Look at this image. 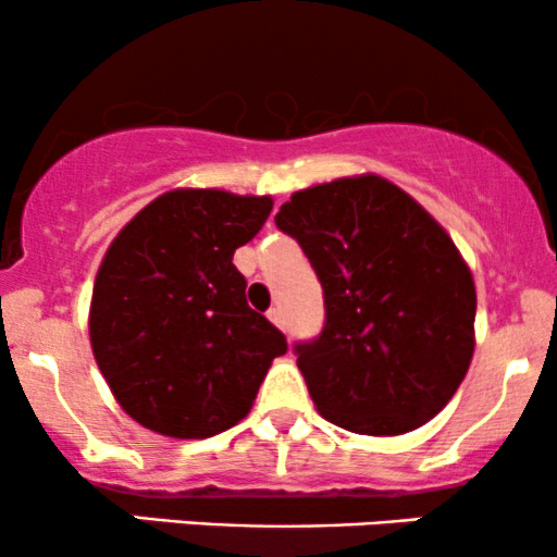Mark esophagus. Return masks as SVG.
I'll return each mask as SVG.
<instances>
[{"instance_id": "1", "label": "esophagus", "mask_w": 557, "mask_h": 557, "mask_svg": "<svg viewBox=\"0 0 557 557\" xmlns=\"http://www.w3.org/2000/svg\"><path fill=\"white\" fill-rule=\"evenodd\" d=\"M267 317H270V319H272V322H274V324H277V327H280V330H285V311H283V309H280V306H272V309H270V311H267Z\"/></svg>"}]
</instances>
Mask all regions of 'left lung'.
Here are the masks:
<instances>
[{
    "mask_svg": "<svg viewBox=\"0 0 557 557\" xmlns=\"http://www.w3.org/2000/svg\"><path fill=\"white\" fill-rule=\"evenodd\" d=\"M324 290L296 343L317 411L356 434H403L447 406L474 356L476 290L456 243L385 177L298 190L274 216Z\"/></svg>",
    "mask_w": 557,
    "mask_h": 557,
    "instance_id": "obj_1",
    "label": "left lung"
}]
</instances>
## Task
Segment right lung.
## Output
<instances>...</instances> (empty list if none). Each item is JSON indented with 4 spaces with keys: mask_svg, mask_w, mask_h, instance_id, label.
<instances>
[{
    "mask_svg": "<svg viewBox=\"0 0 557 557\" xmlns=\"http://www.w3.org/2000/svg\"><path fill=\"white\" fill-rule=\"evenodd\" d=\"M272 212L270 196L177 188L112 240L94 283V359L127 417L203 440L251 411L285 335L246 304L235 248Z\"/></svg>",
    "mask_w": 557,
    "mask_h": 557,
    "instance_id": "right-lung-1",
    "label": "right lung"
}]
</instances>
